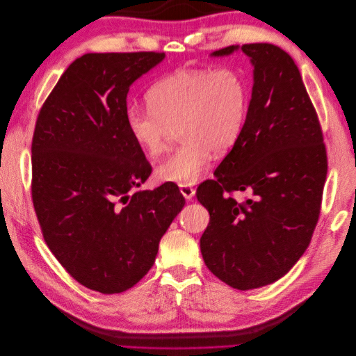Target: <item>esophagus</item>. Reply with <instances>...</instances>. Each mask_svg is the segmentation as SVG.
<instances>
[{
	"label": "esophagus",
	"mask_w": 356,
	"mask_h": 356,
	"mask_svg": "<svg viewBox=\"0 0 356 356\" xmlns=\"http://www.w3.org/2000/svg\"><path fill=\"white\" fill-rule=\"evenodd\" d=\"M179 191H181V195L184 196L187 200H191L193 197H195V193H196L195 188H193L191 186H187V184H181Z\"/></svg>",
	"instance_id": "34e87169"
}]
</instances>
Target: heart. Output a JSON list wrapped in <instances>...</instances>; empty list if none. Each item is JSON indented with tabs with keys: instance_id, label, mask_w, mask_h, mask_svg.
<instances>
[{
	"instance_id": "obj_1",
	"label": "heart",
	"mask_w": 356,
	"mask_h": 356,
	"mask_svg": "<svg viewBox=\"0 0 356 356\" xmlns=\"http://www.w3.org/2000/svg\"><path fill=\"white\" fill-rule=\"evenodd\" d=\"M250 83L233 68L181 70L147 92L149 110L127 108L124 123L135 145L149 157L165 149L172 127L182 144L156 169L160 181L195 184L212 152L227 153L239 141L250 111Z\"/></svg>"
}]
</instances>
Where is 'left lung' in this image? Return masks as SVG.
<instances>
[{
	"instance_id": "obj_1",
	"label": "left lung",
	"mask_w": 356,
	"mask_h": 356,
	"mask_svg": "<svg viewBox=\"0 0 356 356\" xmlns=\"http://www.w3.org/2000/svg\"><path fill=\"white\" fill-rule=\"evenodd\" d=\"M238 50L254 68L250 111L239 141L196 196L211 217L200 238L204 264L222 282L246 291L281 279L307 250L327 153L293 58L268 42L230 46L211 56ZM233 191L252 197L238 202L229 196Z\"/></svg>"
}]
</instances>
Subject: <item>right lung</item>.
Segmentation results:
<instances>
[{
    "mask_svg": "<svg viewBox=\"0 0 356 356\" xmlns=\"http://www.w3.org/2000/svg\"><path fill=\"white\" fill-rule=\"evenodd\" d=\"M165 53H86L62 74L32 138V202L50 251L75 281L102 294L132 288L184 208L174 182L131 191L152 166L129 136L131 86Z\"/></svg>",
    "mask_w": 356,
    "mask_h": 356,
    "instance_id": "obj_1",
    "label": "right lung"
}]
</instances>
